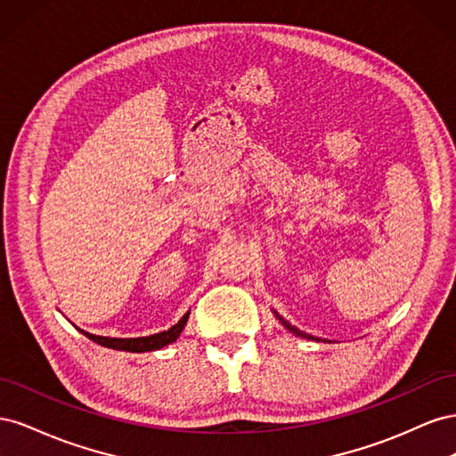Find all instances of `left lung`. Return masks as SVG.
I'll return each mask as SVG.
<instances>
[{
    "mask_svg": "<svg viewBox=\"0 0 456 456\" xmlns=\"http://www.w3.org/2000/svg\"><path fill=\"white\" fill-rule=\"evenodd\" d=\"M273 314H275V317H278V320L281 322V325H283L285 329H289V330H291V333H293V335H297V337H302V338H310V340H317V342H320V340H322V338H315V337H312V335H306V333H302V330H300V329H297V327H293V325H291V323H289V322H285V320H283V317H281V315H280L278 312H273Z\"/></svg>",
    "mask_w": 456,
    "mask_h": 456,
    "instance_id": "left-lung-1",
    "label": "left lung"
}]
</instances>
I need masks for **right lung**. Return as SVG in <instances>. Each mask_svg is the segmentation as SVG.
<instances>
[{
	"instance_id": "add662e5",
	"label": "right lung",
	"mask_w": 456,
	"mask_h": 456,
	"mask_svg": "<svg viewBox=\"0 0 456 456\" xmlns=\"http://www.w3.org/2000/svg\"><path fill=\"white\" fill-rule=\"evenodd\" d=\"M188 315L190 312H186L183 315V320L178 322L176 325H173L167 330H161V333L156 335H150V337H139V338H110V337H99V335H91L86 333V330H81L87 338H91L93 342L101 344V346L106 348H112V350H123V352H151V350H159L163 346H167V344L175 342L178 337H181L183 329L188 322Z\"/></svg>"
}]
</instances>
